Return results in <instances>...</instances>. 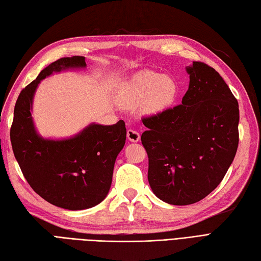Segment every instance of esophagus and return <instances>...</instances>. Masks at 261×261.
Wrapping results in <instances>:
<instances>
[{
  "mask_svg": "<svg viewBox=\"0 0 261 261\" xmlns=\"http://www.w3.org/2000/svg\"><path fill=\"white\" fill-rule=\"evenodd\" d=\"M127 138H128L129 142H132V143H137L139 138H140V135H139V133L136 132V130L128 129L127 130Z\"/></svg>",
  "mask_w": 261,
  "mask_h": 261,
  "instance_id": "34e87169",
  "label": "esophagus"
}]
</instances>
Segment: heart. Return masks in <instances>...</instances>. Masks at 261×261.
<instances>
[{"mask_svg": "<svg viewBox=\"0 0 261 261\" xmlns=\"http://www.w3.org/2000/svg\"><path fill=\"white\" fill-rule=\"evenodd\" d=\"M177 95L175 82L168 75L142 71L134 74L124 84L119 100L126 107H136L142 103L146 114H158L173 103Z\"/></svg>", "mask_w": 261, "mask_h": 261, "instance_id": "1", "label": "heart"}]
</instances>
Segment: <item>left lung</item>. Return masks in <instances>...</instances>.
<instances>
[{
    "label": "left lung",
    "instance_id": "left-lung-1",
    "mask_svg": "<svg viewBox=\"0 0 261 261\" xmlns=\"http://www.w3.org/2000/svg\"><path fill=\"white\" fill-rule=\"evenodd\" d=\"M182 104L144 116L142 144L148 181L157 198L188 205L220 185L234 160L239 133L238 102L216 70L201 61L187 68Z\"/></svg>",
    "mask_w": 261,
    "mask_h": 261
}]
</instances>
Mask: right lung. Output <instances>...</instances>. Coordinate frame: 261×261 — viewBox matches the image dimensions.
I'll list each match as a JSON object with an SVG mask.
<instances>
[{"label": "right lung", "instance_id": "right-lung-1", "mask_svg": "<svg viewBox=\"0 0 261 261\" xmlns=\"http://www.w3.org/2000/svg\"><path fill=\"white\" fill-rule=\"evenodd\" d=\"M86 66V58L73 56L45 68L20 91L10 132L14 156L28 185L47 202L71 211L95 206L108 195L116 157L125 145V122L91 124L69 139H44L35 130L31 108L38 83L46 76Z\"/></svg>", "mask_w": 261, "mask_h": 261}]
</instances>
